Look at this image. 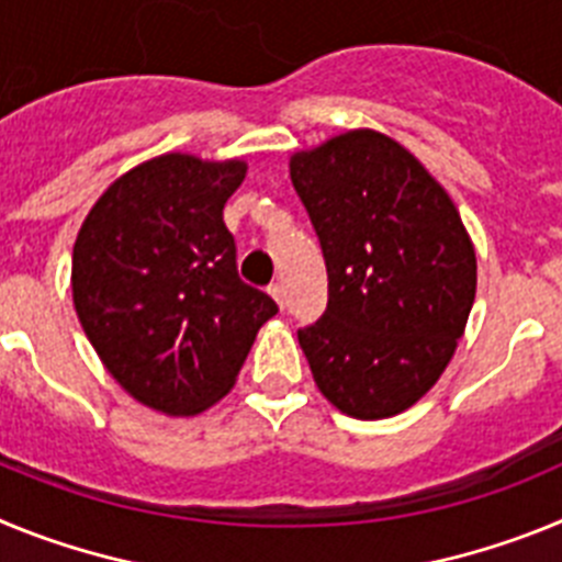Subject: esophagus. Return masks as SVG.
<instances>
[{
    "label": "esophagus",
    "instance_id": "1",
    "mask_svg": "<svg viewBox=\"0 0 562 562\" xmlns=\"http://www.w3.org/2000/svg\"><path fill=\"white\" fill-rule=\"evenodd\" d=\"M267 292H270V295L276 297V304L281 306V310H284V286H281V284H270V286H267Z\"/></svg>",
    "mask_w": 562,
    "mask_h": 562
}]
</instances>
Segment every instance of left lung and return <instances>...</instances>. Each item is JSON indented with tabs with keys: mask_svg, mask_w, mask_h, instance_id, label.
Here are the masks:
<instances>
[{
	"mask_svg": "<svg viewBox=\"0 0 562 562\" xmlns=\"http://www.w3.org/2000/svg\"><path fill=\"white\" fill-rule=\"evenodd\" d=\"M324 250L329 301L297 329L326 400L355 419L402 414L448 369L475 297V250L445 188L380 132L290 160Z\"/></svg>",
	"mask_w": 562,
	"mask_h": 562,
	"instance_id": "obj_1",
	"label": "left lung"
}]
</instances>
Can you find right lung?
<instances>
[{
	"label": "right lung",
	"mask_w": 562,
	"mask_h": 562,
	"mask_svg": "<svg viewBox=\"0 0 562 562\" xmlns=\"http://www.w3.org/2000/svg\"><path fill=\"white\" fill-rule=\"evenodd\" d=\"M245 173L238 160L162 154L112 182L78 231V321L109 374L162 414H200L225 396L278 312L238 278L222 220Z\"/></svg>",
	"instance_id": "add662e5"
}]
</instances>
